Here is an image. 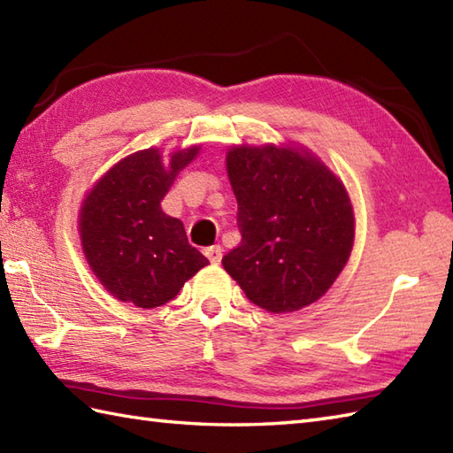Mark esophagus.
I'll list each match as a JSON object with an SVG mask.
<instances>
[{
	"label": "esophagus",
	"mask_w": 453,
	"mask_h": 453,
	"mask_svg": "<svg viewBox=\"0 0 453 453\" xmlns=\"http://www.w3.org/2000/svg\"><path fill=\"white\" fill-rule=\"evenodd\" d=\"M204 255L210 258L211 265H219L221 263V257H224V249H221L219 245H211V247L206 249Z\"/></svg>",
	"instance_id": "1"
}]
</instances>
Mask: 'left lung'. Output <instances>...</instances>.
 Masks as SVG:
<instances>
[{
	"mask_svg": "<svg viewBox=\"0 0 453 453\" xmlns=\"http://www.w3.org/2000/svg\"><path fill=\"white\" fill-rule=\"evenodd\" d=\"M242 243L221 258L245 296L268 313L319 300L346 266L356 218L341 177L296 142L234 143L226 153Z\"/></svg>",
	"mask_w": 453,
	"mask_h": 453,
	"instance_id": "1",
	"label": "left lung"
}]
</instances>
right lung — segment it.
<instances>
[{"label": "right lung", "instance_id": "obj_1", "mask_svg": "<svg viewBox=\"0 0 453 453\" xmlns=\"http://www.w3.org/2000/svg\"><path fill=\"white\" fill-rule=\"evenodd\" d=\"M200 146L134 151L85 192L78 214L81 251L112 297L151 310L167 303L200 268L210 265L192 247L179 218L161 210L179 173Z\"/></svg>", "mask_w": 453, "mask_h": 453}]
</instances>
